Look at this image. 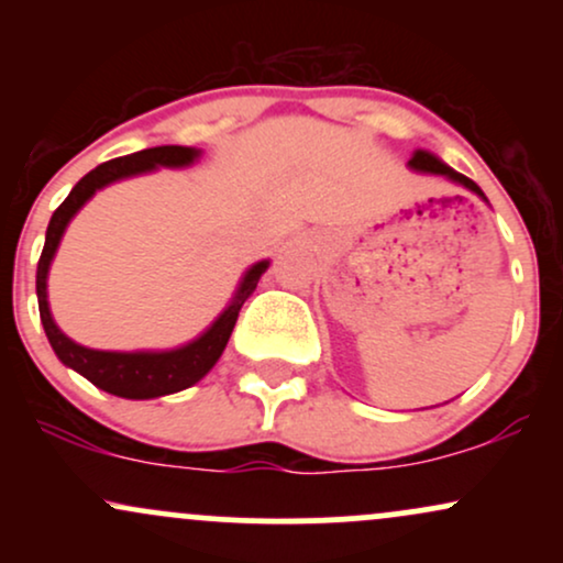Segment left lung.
Listing matches in <instances>:
<instances>
[{"mask_svg": "<svg viewBox=\"0 0 563 563\" xmlns=\"http://www.w3.org/2000/svg\"><path fill=\"white\" fill-rule=\"evenodd\" d=\"M407 164L412 166V169L416 172H429V174H442V177H448L450 183H455V185H463V187H468V190H474L476 196L479 198H484V192H482V187L474 183V179H468L466 174H461V172H455V169H450L448 164H442V161H439L437 156H431L429 151H416L412 153V158L407 161Z\"/></svg>", "mask_w": 563, "mask_h": 563, "instance_id": "1", "label": "left lung"}]
</instances>
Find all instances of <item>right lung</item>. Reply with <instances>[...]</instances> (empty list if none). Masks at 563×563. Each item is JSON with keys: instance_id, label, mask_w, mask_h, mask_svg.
<instances>
[{"instance_id": "add662e5", "label": "right lung", "mask_w": 563, "mask_h": 563, "mask_svg": "<svg viewBox=\"0 0 563 563\" xmlns=\"http://www.w3.org/2000/svg\"><path fill=\"white\" fill-rule=\"evenodd\" d=\"M200 156L196 147L183 145H161L147 147V151L132 153V156H121L113 161H106L97 169H92L87 177L76 183L68 198L63 200L55 209L53 219H49L47 238H44L42 256H38L36 267V296H38V318H42L44 333H47L49 344H53L57 360L63 365L74 367L84 378L92 380L97 389L115 394V397L126 399H153L164 397V394L183 391L187 386L198 384L217 360L222 357L224 346H228L232 328H235L238 312H241L243 301L254 294L260 277L267 273L269 262H256L249 273L243 275L241 286H238L235 296H232L230 307L224 309L219 318L211 322L206 333H200L190 344L169 349V352H100V349H87L76 341H70L60 328L55 325L53 314H49L47 303V273L49 262H53L57 243H60L63 232H66L68 222L74 219L76 211L95 196L100 187L115 183V179L134 177V174L151 172L156 166H187Z\"/></svg>"}]
</instances>
